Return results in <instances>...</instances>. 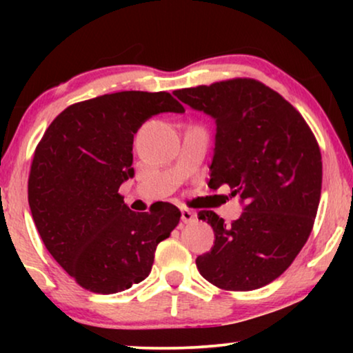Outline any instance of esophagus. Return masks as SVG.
Listing matches in <instances>:
<instances>
[{"label":"esophagus","mask_w":353,"mask_h":353,"mask_svg":"<svg viewBox=\"0 0 353 353\" xmlns=\"http://www.w3.org/2000/svg\"><path fill=\"white\" fill-rule=\"evenodd\" d=\"M181 220L185 221V223H192V221H196V214L190 209H183L181 210Z\"/></svg>","instance_id":"esophagus-1"}]
</instances>
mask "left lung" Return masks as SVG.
Segmentation results:
<instances>
[{
	"instance_id": "left-lung-1",
	"label": "left lung",
	"mask_w": 353,
	"mask_h": 353,
	"mask_svg": "<svg viewBox=\"0 0 353 353\" xmlns=\"http://www.w3.org/2000/svg\"><path fill=\"white\" fill-rule=\"evenodd\" d=\"M216 123L210 188H231L244 202L225 223L201 210L215 234L196 259L199 273L225 291H252L286 272L307 243L320 204L323 163L315 134L281 94L254 79L173 91Z\"/></svg>"
}]
</instances>
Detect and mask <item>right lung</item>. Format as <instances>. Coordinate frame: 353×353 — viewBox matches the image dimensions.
Masks as SVG:
<instances>
[{"mask_svg": "<svg viewBox=\"0 0 353 353\" xmlns=\"http://www.w3.org/2000/svg\"><path fill=\"white\" fill-rule=\"evenodd\" d=\"M161 112H185L167 91H120L69 105L37 144L28 205L43 244L86 291L115 294L151 273L157 244L180 223L163 202L137 214L119 192L133 176V138Z\"/></svg>", "mask_w": 353, "mask_h": 353, "instance_id": "add662e5", "label": "right lung"}]
</instances>
